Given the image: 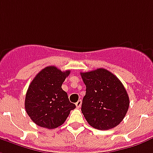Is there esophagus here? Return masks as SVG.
Instances as JSON below:
<instances>
[{
	"label": "esophagus",
	"mask_w": 153,
	"mask_h": 153,
	"mask_svg": "<svg viewBox=\"0 0 153 153\" xmlns=\"http://www.w3.org/2000/svg\"><path fill=\"white\" fill-rule=\"evenodd\" d=\"M75 105H76L77 108H80V107H81V105H82V100H79Z\"/></svg>",
	"instance_id": "esophagus-1"
}]
</instances>
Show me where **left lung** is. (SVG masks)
Listing matches in <instances>:
<instances>
[{
  "label": "left lung",
  "mask_w": 153,
  "mask_h": 153,
  "mask_svg": "<svg viewBox=\"0 0 153 153\" xmlns=\"http://www.w3.org/2000/svg\"><path fill=\"white\" fill-rule=\"evenodd\" d=\"M80 74L86 85L81 110L88 124L101 131L117 126L125 117L130 105L122 82L103 68Z\"/></svg>",
  "instance_id": "8db88e82"
}]
</instances>
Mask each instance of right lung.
Listing matches in <instances>:
<instances>
[{
  "label": "right lung",
  "instance_id": "right-lung-1",
  "mask_svg": "<svg viewBox=\"0 0 153 153\" xmlns=\"http://www.w3.org/2000/svg\"><path fill=\"white\" fill-rule=\"evenodd\" d=\"M71 71H62L56 66H47L36 74L29 85L25 108L36 125L48 129L65 123L75 105L70 102L62 85Z\"/></svg>",
  "mask_w": 153,
  "mask_h": 153
}]
</instances>
